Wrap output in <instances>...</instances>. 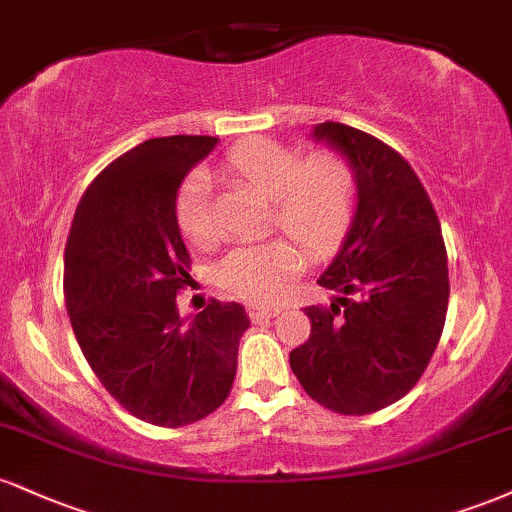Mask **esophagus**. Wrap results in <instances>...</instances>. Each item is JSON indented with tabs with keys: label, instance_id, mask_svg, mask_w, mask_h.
<instances>
[{
	"label": "esophagus",
	"instance_id": "34e87169",
	"mask_svg": "<svg viewBox=\"0 0 512 512\" xmlns=\"http://www.w3.org/2000/svg\"><path fill=\"white\" fill-rule=\"evenodd\" d=\"M248 317L252 322H262V320H269V317L279 315L281 308H274V305H248Z\"/></svg>",
	"mask_w": 512,
	"mask_h": 512
}]
</instances>
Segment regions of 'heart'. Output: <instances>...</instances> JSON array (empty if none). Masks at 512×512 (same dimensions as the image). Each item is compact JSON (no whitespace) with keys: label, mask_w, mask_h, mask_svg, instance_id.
Wrapping results in <instances>:
<instances>
[{"label":"heart","mask_w":512,"mask_h":512,"mask_svg":"<svg viewBox=\"0 0 512 512\" xmlns=\"http://www.w3.org/2000/svg\"><path fill=\"white\" fill-rule=\"evenodd\" d=\"M223 166L238 182L272 202V231L286 233L310 257H325L342 245L354 221L358 175L342 151L322 149L305 156L298 146L274 139H250L233 146ZM175 223L187 245L211 250L209 185L192 175L175 199ZM303 252L284 238L248 245L219 264V284L243 301H272L293 274L301 272Z\"/></svg>","instance_id":"1"}]
</instances>
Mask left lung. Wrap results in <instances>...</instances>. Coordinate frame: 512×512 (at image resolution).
Masks as SVG:
<instances>
[{
  "label": "left lung",
  "mask_w": 512,
  "mask_h": 512,
  "mask_svg": "<svg viewBox=\"0 0 512 512\" xmlns=\"http://www.w3.org/2000/svg\"><path fill=\"white\" fill-rule=\"evenodd\" d=\"M354 163L358 209L342 250L317 284L337 291L308 305V342L291 351L293 375L317 404L346 416L380 411L419 383L448 313V252L419 175L373 134L322 122Z\"/></svg>",
  "instance_id": "1"
}]
</instances>
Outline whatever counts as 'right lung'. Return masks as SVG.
Listing matches in <instances>:
<instances>
[{"mask_svg": "<svg viewBox=\"0 0 512 512\" xmlns=\"http://www.w3.org/2000/svg\"><path fill=\"white\" fill-rule=\"evenodd\" d=\"M216 137H158L117 156L81 195L64 248V303L86 363L146 424L180 428L231 395L243 305L211 298L180 327L175 298L190 255L175 223L178 187Z\"/></svg>", "mask_w": 512, "mask_h": 512, "instance_id": "1", "label": "right lung"}]
</instances>
